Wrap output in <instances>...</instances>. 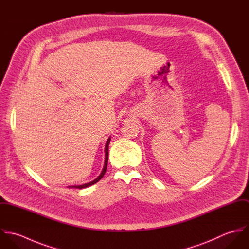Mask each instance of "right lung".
<instances>
[{"label": "right lung", "instance_id": "add662e5", "mask_svg": "<svg viewBox=\"0 0 249 249\" xmlns=\"http://www.w3.org/2000/svg\"><path fill=\"white\" fill-rule=\"evenodd\" d=\"M110 141H111V138L109 137V138L107 139V143H106V149H105V151H106V159H105V165H104V169H103V171H102L101 175H100L98 178H96L95 180H93V181H91V182H89V183H85V184H82V185H74V186H69L70 188L83 189V188L89 187V186H91V185H93V184L97 183L98 181H100V180L103 178V177H104V176H105V174H106V172H107V163H108V145H109V142H110Z\"/></svg>", "mask_w": 249, "mask_h": 249}]
</instances>
